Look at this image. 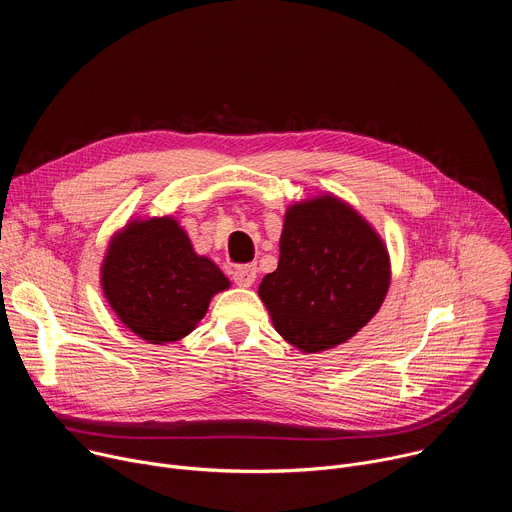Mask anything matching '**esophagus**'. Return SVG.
Returning a JSON list of instances; mask_svg holds the SVG:
<instances>
[{
	"mask_svg": "<svg viewBox=\"0 0 512 512\" xmlns=\"http://www.w3.org/2000/svg\"><path fill=\"white\" fill-rule=\"evenodd\" d=\"M255 277H257V265L251 263V265H241L233 271V279L237 285L241 287H251L255 283Z\"/></svg>",
	"mask_w": 512,
	"mask_h": 512,
	"instance_id": "obj_1",
	"label": "esophagus"
}]
</instances>
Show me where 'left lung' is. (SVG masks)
Instances as JSON below:
<instances>
[{"label": "left lung", "instance_id": "1", "mask_svg": "<svg viewBox=\"0 0 512 512\" xmlns=\"http://www.w3.org/2000/svg\"><path fill=\"white\" fill-rule=\"evenodd\" d=\"M391 257L377 229L332 192L285 208L279 261L259 285L277 334L306 354L350 340L381 310Z\"/></svg>", "mask_w": 512, "mask_h": 512}]
</instances>
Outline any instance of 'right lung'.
Returning <instances> with one entry per match:
<instances>
[{
    "label": "right lung",
    "instance_id": "add662e5",
    "mask_svg": "<svg viewBox=\"0 0 512 512\" xmlns=\"http://www.w3.org/2000/svg\"><path fill=\"white\" fill-rule=\"evenodd\" d=\"M231 281L198 255L174 216H131L113 233L101 289L119 322L150 344H172L204 318L210 300Z\"/></svg>",
    "mask_w": 512,
    "mask_h": 512
}]
</instances>
